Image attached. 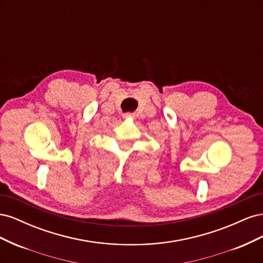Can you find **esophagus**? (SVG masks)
Returning a JSON list of instances; mask_svg holds the SVG:
<instances>
[{
    "label": "esophagus",
    "instance_id": "34e87169",
    "mask_svg": "<svg viewBox=\"0 0 263 263\" xmlns=\"http://www.w3.org/2000/svg\"><path fill=\"white\" fill-rule=\"evenodd\" d=\"M132 116H133V114H132V113H127V114H125V115H124V117H125V118H127V117H132Z\"/></svg>",
    "mask_w": 263,
    "mask_h": 263
}]
</instances>
